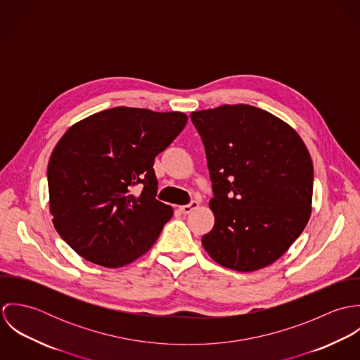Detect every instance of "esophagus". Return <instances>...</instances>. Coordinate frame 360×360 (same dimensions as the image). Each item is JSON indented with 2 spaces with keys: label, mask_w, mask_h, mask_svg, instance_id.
Listing matches in <instances>:
<instances>
[{
  "label": "esophagus",
  "mask_w": 360,
  "mask_h": 360,
  "mask_svg": "<svg viewBox=\"0 0 360 360\" xmlns=\"http://www.w3.org/2000/svg\"><path fill=\"white\" fill-rule=\"evenodd\" d=\"M198 206H200V202H198V201H191V202H190V204H187V205L180 206V210H181V213L188 214L190 212L195 210Z\"/></svg>",
  "instance_id": "34e87169"
}]
</instances>
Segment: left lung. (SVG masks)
Instances as JSON below:
<instances>
[{
	"mask_svg": "<svg viewBox=\"0 0 360 360\" xmlns=\"http://www.w3.org/2000/svg\"><path fill=\"white\" fill-rule=\"evenodd\" d=\"M205 147L213 229L202 245L216 263L254 271L285 254L308 224L313 163L298 133L238 103L190 115Z\"/></svg>",
	"mask_w": 360,
	"mask_h": 360,
	"instance_id": "obj_1",
	"label": "left lung"
}]
</instances>
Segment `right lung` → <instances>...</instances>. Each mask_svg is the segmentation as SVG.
<instances>
[{"instance_id":"obj_1","label":"right lung","mask_w":360,"mask_h":360,"mask_svg":"<svg viewBox=\"0 0 360 360\" xmlns=\"http://www.w3.org/2000/svg\"><path fill=\"white\" fill-rule=\"evenodd\" d=\"M183 112L116 106L75 123L49 162L52 223L86 260L122 267L151 250L173 207L155 198V156L184 129ZM143 187L139 196L134 187Z\"/></svg>"}]
</instances>
